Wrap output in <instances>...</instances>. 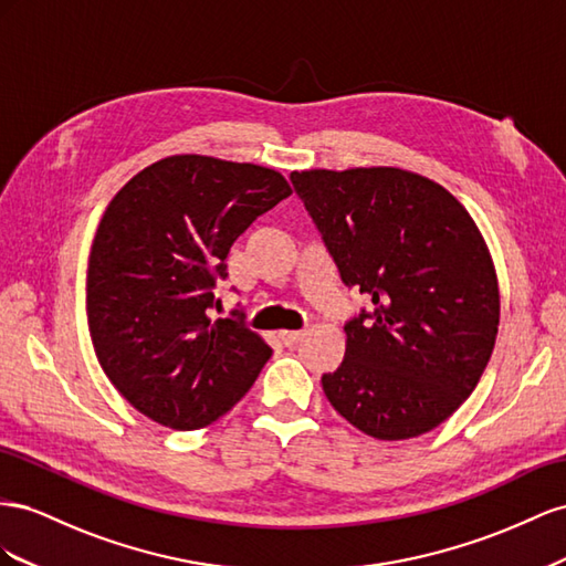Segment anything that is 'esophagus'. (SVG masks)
<instances>
[{"label": "esophagus", "mask_w": 566, "mask_h": 566, "mask_svg": "<svg viewBox=\"0 0 566 566\" xmlns=\"http://www.w3.org/2000/svg\"><path fill=\"white\" fill-rule=\"evenodd\" d=\"M303 336H305L303 332H280V338L284 346H296Z\"/></svg>", "instance_id": "esophagus-1"}]
</instances>
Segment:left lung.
I'll list each match as a JSON object with an SVG mask.
<instances>
[{"instance_id":"left-lung-1","label":"left lung","mask_w":566,"mask_h":566,"mask_svg":"<svg viewBox=\"0 0 566 566\" xmlns=\"http://www.w3.org/2000/svg\"><path fill=\"white\" fill-rule=\"evenodd\" d=\"M292 182L344 284L375 305L344 327V360L322 375L327 400L379 441L436 429L476 389L497 336V274L476 222L402 168H317Z\"/></svg>"}]
</instances>
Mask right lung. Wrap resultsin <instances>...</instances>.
I'll return each instance as SVG.
<instances>
[{
    "instance_id": "right-lung-1",
    "label": "right lung",
    "mask_w": 566,
    "mask_h": 566,
    "mask_svg": "<svg viewBox=\"0 0 566 566\" xmlns=\"http://www.w3.org/2000/svg\"><path fill=\"white\" fill-rule=\"evenodd\" d=\"M292 193L255 164L180 154L111 199L87 265V325L104 375L154 422L191 431L247 396L272 355L234 317L213 319L239 234Z\"/></svg>"
}]
</instances>
